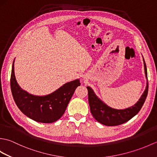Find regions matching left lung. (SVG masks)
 Wrapping results in <instances>:
<instances>
[{"instance_id":"obj_1","label":"left lung","mask_w":157,"mask_h":157,"mask_svg":"<svg viewBox=\"0 0 157 157\" xmlns=\"http://www.w3.org/2000/svg\"><path fill=\"white\" fill-rule=\"evenodd\" d=\"M143 61H144L146 78L147 79L146 87L139 101L134 105L130 106V107L124 109H116L111 108V106L106 105L104 102L101 101L96 95L94 90L90 86H87L88 92V102L90 107V111L96 121L107 126L119 125L128 121L129 120L137 115L138 112L140 111L145 102L146 96H147L148 90L147 69H146L144 58H143Z\"/></svg>"}]
</instances>
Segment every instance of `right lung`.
I'll list each match as a JSON object with an SVG mask.
<instances>
[{
  "label": "right lung",
  "instance_id": "1",
  "mask_svg": "<svg viewBox=\"0 0 157 157\" xmlns=\"http://www.w3.org/2000/svg\"><path fill=\"white\" fill-rule=\"evenodd\" d=\"M14 62L12 65L11 88L17 106L23 114L40 123H53L64 114L75 89L80 86L79 79L66 83L51 94L36 96L23 90L16 80Z\"/></svg>",
  "mask_w": 157,
  "mask_h": 157
}]
</instances>
